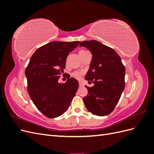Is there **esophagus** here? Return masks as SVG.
Listing matches in <instances>:
<instances>
[{"instance_id": "obj_1", "label": "esophagus", "mask_w": 154, "mask_h": 154, "mask_svg": "<svg viewBox=\"0 0 154 154\" xmlns=\"http://www.w3.org/2000/svg\"><path fill=\"white\" fill-rule=\"evenodd\" d=\"M79 85H80V87H83V83L82 82H79Z\"/></svg>"}]
</instances>
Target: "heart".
Segmentation results:
<instances>
[{"label": "heart", "instance_id": "obj_1", "mask_svg": "<svg viewBox=\"0 0 154 154\" xmlns=\"http://www.w3.org/2000/svg\"><path fill=\"white\" fill-rule=\"evenodd\" d=\"M83 74V72H80V71H74L72 73V76L74 78L76 79H78V80H79V79H80L82 78V76Z\"/></svg>", "mask_w": 154, "mask_h": 154}]
</instances>
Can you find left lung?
<instances>
[{"instance_id": "left-lung-1", "label": "left lung", "mask_w": 154, "mask_h": 154, "mask_svg": "<svg viewBox=\"0 0 154 154\" xmlns=\"http://www.w3.org/2000/svg\"><path fill=\"white\" fill-rule=\"evenodd\" d=\"M92 55L85 80L94 85L85 86L87 95L83 97L87 109L92 114L105 116L110 114L119 101L125 88V68L116 51L96 40L82 42Z\"/></svg>"}]
</instances>
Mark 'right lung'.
Masks as SVG:
<instances>
[{"label":"right lung","mask_w":154,"mask_h":154,"mask_svg":"<svg viewBox=\"0 0 154 154\" xmlns=\"http://www.w3.org/2000/svg\"><path fill=\"white\" fill-rule=\"evenodd\" d=\"M80 43L51 42L36 49L31 57L25 71L27 92L46 117L57 118L66 112L76 94L79 86L76 79L68 74L66 83H58V79L66 68L69 53Z\"/></svg>","instance_id":"right-lung-1"}]
</instances>
